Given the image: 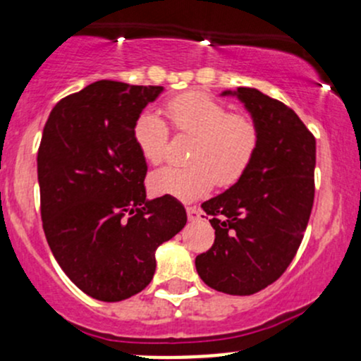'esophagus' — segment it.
I'll list each match as a JSON object with an SVG mask.
<instances>
[{
    "instance_id": "obj_1",
    "label": "esophagus",
    "mask_w": 361,
    "mask_h": 361,
    "mask_svg": "<svg viewBox=\"0 0 361 361\" xmlns=\"http://www.w3.org/2000/svg\"><path fill=\"white\" fill-rule=\"evenodd\" d=\"M186 214H188V221H198L202 215V212L197 207H186Z\"/></svg>"
}]
</instances>
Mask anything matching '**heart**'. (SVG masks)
<instances>
[{"label": "heart", "instance_id": "1", "mask_svg": "<svg viewBox=\"0 0 361 361\" xmlns=\"http://www.w3.org/2000/svg\"><path fill=\"white\" fill-rule=\"evenodd\" d=\"M166 114L178 134L193 135L188 166H166L149 178L157 195L180 200H195L212 188H229L246 175L259 147V127L246 114H229V109L198 91L178 94L166 103ZM134 139L149 163L164 159L169 128L156 111L146 110L134 123Z\"/></svg>", "mask_w": 361, "mask_h": 361}]
</instances>
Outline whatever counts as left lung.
<instances>
[{"mask_svg": "<svg viewBox=\"0 0 361 361\" xmlns=\"http://www.w3.org/2000/svg\"><path fill=\"white\" fill-rule=\"evenodd\" d=\"M235 94L259 127L255 161L238 183L202 204L215 241L195 259L209 287L252 295L297 255L314 204L316 139L290 106L255 88Z\"/></svg>", "mask_w": 361, "mask_h": 361, "instance_id": "8db88e82", "label": "left lung"}]
</instances>
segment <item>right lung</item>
<instances>
[{
  "instance_id": "1",
  "label": "right lung",
  "mask_w": 361,
  "mask_h": 361,
  "mask_svg": "<svg viewBox=\"0 0 361 361\" xmlns=\"http://www.w3.org/2000/svg\"><path fill=\"white\" fill-rule=\"evenodd\" d=\"M163 86L102 80L62 98L45 122L37 173L54 258L86 295L118 302L151 283L154 252L186 224L171 195L147 200L134 123Z\"/></svg>"
}]
</instances>
